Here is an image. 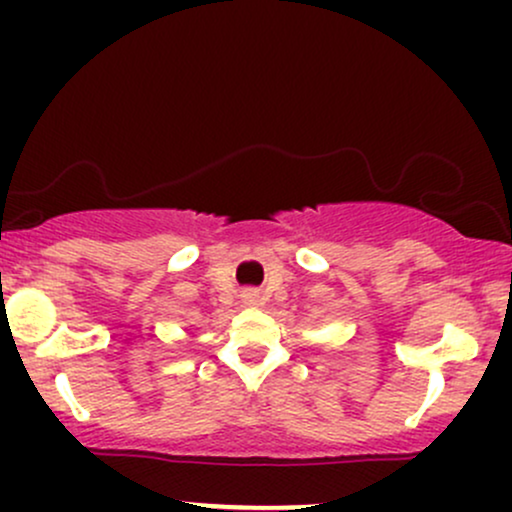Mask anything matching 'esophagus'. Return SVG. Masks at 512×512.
<instances>
[{
  "label": "esophagus",
  "mask_w": 512,
  "mask_h": 512,
  "mask_svg": "<svg viewBox=\"0 0 512 512\" xmlns=\"http://www.w3.org/2000/svg\"><path fill=\"white\" fill-rule=\"evenodd\" d=\"M243 301L248 305H257V301H260V293L257 291H245L243 293Z\"/></svg>",
  "instance_id": "1"
}]
</instances>
